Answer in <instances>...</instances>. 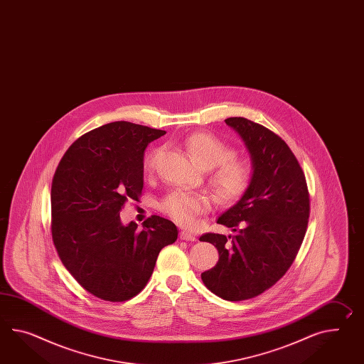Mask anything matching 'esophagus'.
Instances as JSON below:
<instances>
[{"instance_id":"1","label":"esophagus","mask_w":364,"mask_h":364,"mask_svg":"<svg viewBox=\"0 0 364 364\" xmlns=\"http://www.w3.org/2000/svg\"><path fill=\"white\" fill-rule=\"evenodd\" d=\"M180 240H191V242H195L197 238H196V235H193L192 232H188V231H181L180 232Z\"/></svg>"}]
</instances>
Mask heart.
Wrapping results in <instances>:
<instances>
[{
  "instance_id": "1",
  "label": "heart",
  "mask_w": 364,
  "mask_h": 364,
  "mask_svg": "<svg viewBox=\"0 0 364 364\" xmlns=\"http://www.w3.org/2000/svg\"><path fill=\"white\" fill-rule=\"evenodd\" d=\"M186 152L200 168L213 169L210 181L215 193L225 203L237 201L247 191L252 178V164L250 160L235 156L228 143L210 133H193L184 142ZM159 150H154L146 159V167L155 166ZM213 204L210 196L175 191L161 203V210L180 225L191 226L196 217L208 212Z\"/></svg>"
}]
</instances>
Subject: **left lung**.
<instances>
[{
	"instance_id": "obj_1",
	"label": "left lung",
	"mask_w": 364,
	"mask_h": 364,
	"mask_svg": "<svg viewBox=\"0 0 364 364\" xmlns=\"http://www.w3.org/2000/svg\"><path fill=\"white\" fill-rule=\"evenodd\" d=\"M225 122L247 147L252 178L240 201L217 220L234 234L208 232L200 238L220 254L217 264L201 279L223 300L242 301L271 288L292 266L311 206L305 175L279 135L243 117Z\"/></svg>"
}]
</instances>
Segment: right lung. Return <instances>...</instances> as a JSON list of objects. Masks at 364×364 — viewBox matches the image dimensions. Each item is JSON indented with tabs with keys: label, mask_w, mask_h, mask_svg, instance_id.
<instances>
[{
	"label": "right lung",
	"mask_w": 364,
	"mask_h": 364,
	"mask_svg": "<svg viewBox=\"0 0 364 364\" xmlns=\"http://www.w3.org/2000/svg\"><path fill=\"white\" fill-rule=\"evenodd\" d=\"M164 130L117 121L84 134L64 154L51 186L53 240L64 267L101 300L126 301L149 282L160 250L178 240L173 222L152 215L124 225L139 201L143 158Z\"/></svg>",
	"instance_id": "obj_1"
}]
</instances>
